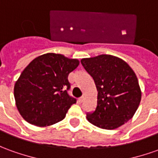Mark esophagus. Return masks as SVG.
Here are the masks:
<instances>
[{"label": "esophagus", "mask_w": 158, "mask_h": 158, "mask_svg": "<svg viewBox=\"0 0 158 158\" xmlns=\"http://www.w3.org/2000/svg\"><path fill=\"white\" fill-rule=\"evenodd\" d=\"M84 99H85V97H84V96H82V97H80V98H78V102H79V103H81V102L84 101Z\"/></svg>", "instance_id": "esophagus-1"}]
</instances>
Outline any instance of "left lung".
<instances>
[{"mask_svg":"<svg viewBox=\"0 0 158 158\" xmlns=\"http://www.w3.org/2000/svg\"><path fill=\"white\" fill-rule=\"evenodd\" d=\"M81 64L93 78L98 90L97 108L87 113V120L107 130L127 122L141 100L140 88L133 69L123 60L110 55L85 58Z\"/></svg>","mask_w":158,"mask_h":158,"instance_id":"obj_1","label":"left lung"}]
</instances>
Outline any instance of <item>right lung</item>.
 Instances as JSON below:
<instances>
[{
    "instance_id": "obj_1",
    "label": "right lung",
    "mask_w": 158,
    "mask_h": 158,
    "mask_svg": "<svg viewBox=\"0 0 158 158\" xmlns=\"http://www.w3.org/2000/svg\"><path fill=\"white\" fill-rule=\"evenodd\" d=\"M79 61L48 53L35 58L14 85L16 106L27 122L46 127L63 120L76 98L68 94V74Z\"/></svg>"
}]
</instances>
